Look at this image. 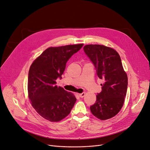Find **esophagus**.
Masks as SVG:
<instances>
[{"label": "esophagus", "mask_w": 150, "mask_h": 150, "mask_svg": "<svg viewBox=\"0 0 150 150\" xmlns=\"http://www.w3.org/2000/svg\"><path fill=\"white\" fill-rule=\"evenodd\" d=\"M85 95H86V93H83L79 94V96L81 98H84L85 96Z\"/></svg>", "instance_id": "esophagus-1"}]
</instances>
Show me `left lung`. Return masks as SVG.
Listing matches in <instances>:
<instances>
[{
  "label": "left lung",
  "instance_id": "1",
  "mask_svg": "<svg viewBox=\"0 0 150 150\" xmlns=\"http://www.w3.org/2000/svg\"><path fill=\"white\" fill-rule=\"evenodd\" d=\"M84 51L93 62L98 78L104 82L90 110L99 120L110 119L123 106L128 87V76L121 57L114 49L100 44L86 45Z\"/></svg>",
  "mask_w": 150,
  "mask_h": 150
}]
</instances>
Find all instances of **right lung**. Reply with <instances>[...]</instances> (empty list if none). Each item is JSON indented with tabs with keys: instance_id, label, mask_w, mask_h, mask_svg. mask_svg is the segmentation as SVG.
Listing matches in <instances>:
<instances>
[{
	"instance_id": "add662e5",
	"label": "right lung",
	"mask_w": 150,
	"mask_h": 150,
	"mask_svg": "<svg viewBox=\"0 0 150 150\" xmlns=\"http://www.w3.org/2000/svg\"><path fill=\"white\" fill-rule=\"evenodd\" d=\"M83 44L50 47L32 63L28 75V97L38 114L51 122L60 121L69 114L76 98L56 85L69 59Z\"/></svg>"
}]
</instances>
